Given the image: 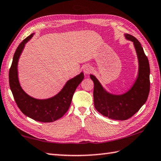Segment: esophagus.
Masks as SVG:
<instances>
[{
	"instance_id": "34e87169",
	"label": "esophagus",
	"mask_w": 161,
	"mask_h": 161,
	"mask_svg": "<svg viewBox=\"0 0 161 161\" xmlns=\"http://www.w3.org/2000/svg\"><path fill=\"white\" fill-rule=\"evenodd\" d=\"M93 70V68L90 65H85V66L83 67V71L85 74H90L92 71Z\"/></svg>"
}]
</instances>
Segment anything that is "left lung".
<instances>
[{"label": "left lung", "mask_w": 161, "mask_h": 161, "mask_svg": "<svg viewBox=\"0 0 161 161\" xmlns=\"http://www.w3.org/2000/svg\"><path fill=\"white\" fill-rule=\"evenodd\" d=\"M124 37L132 42L138 59V74L130 89L122 94L110 93L100 83L96 76L90 74L93 80L94 103L98 112L115 120H126L138 111L147 100L150 90V68L148 58L137 39L129 34Z\"/></svg>", "instance_id": "obj_1"}]
</instances>
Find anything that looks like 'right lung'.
<instances>
[{"label":"right lung","mask_w":161,"mask_h":161,"mask_svg":"<svg viewBox=\"0 0 161 161\" xmlns=\"http://www.w3.org/2000/svg\"><path fill=\"white\" fill-rule=\"evenodd\" d=\"M34 35L32 33L26 37L16 48L9 71V87L16 104L25 115L38 122H52L67 113L75 90L83 80L84 74L81 72L69 80L57 94L48 99H35L25 93L19 83L17 66L25 44Z\"/></svg>","instance_id":"obj_1"}]
</instances>
